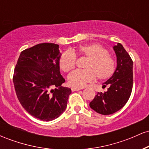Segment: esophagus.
<instances>
[{
    "instance_id": "esophagus-1",
    "label": "esophagus",
    "mask_w": 149,
    "mask_h": 149,
    "mask_svg": "<svg viewBox=\"0 0 149 149\" xmlns=\"http://www.w3.org/2000/svg\"><path fill=\"white\" fill-rule=\"evenodd\" d=\"M81 90V88H71V90H72L73 92L74 91H78V90Z\"/></svg>"
}]
</instances>
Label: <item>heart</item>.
<instances>
[{
	"instance_id": "heart-1",
	"label": "heart",
	"mask_w": 149,
	"mask_h": 149,
	"mask_svg": "<svg viewBox=\"0 0 149 149\" xmlns=\"http://www.w3.org/2000/svg\"><path fill=\"white\" fill-rule=\"evenodd\" d=\"M76 53L88 58V61L83 66L84 70H77L68 76V82L73 88H83L94 81L96 77L100 80L108 79L115 72V61L107 49L98 43L81 45L73 51L63 52L59 57V65L64 72H69L76 66Z\"/></svg>"
}]
</instances>
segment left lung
I'll list each match as a JSON object with an SVG mask.
<instances>
[{
	"instance_id": "obj_1",
	"label": "left lung",
	"mask_w": 149,
	"mask_h": 149,
	"mask_svg": "<svg viewBox=\"0 0 149 149\" xmlns=\"http://www.w3.org/2000/svg\"><path fill=\"white\" fill-rule=\"evenodd\" d=\"M117 66L112 76L103 84L109 85L107 92H98L90 103L92 109L102 115L114 113L125 105L130 97L133 85V61L123 46L118 42L113 47Z\"/></svg>"
}]
</instances>
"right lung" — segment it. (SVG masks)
<instances>
[{
    "label": "right lung",
    "mask_w": 149,
    "mask_h": 149,
    "mask_svg": "<svg viewBox=\"0 0 149 149\" xmlns=\"http://www.w3.org/2000/svg\"><path fill=\"white\" fill-rule=\"evenodd\" d=\"M59 47L40 43L26 49L15 68L13 83L20 104L32 116L44 121L64 113L71 93V89L61 86L65 80L59 71Z\"/></svg>",
    "instance_id": "1"
}]
</instances>
